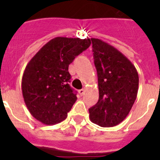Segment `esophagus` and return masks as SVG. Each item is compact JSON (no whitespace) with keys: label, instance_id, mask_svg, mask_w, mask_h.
<instances>
[{"label":"esophagus","instance_id":"esophagus-1","mask_svg":"<svg viewBox=\"0 0 160 160\" xmlns=\"http://www.w3.org/2000/svg\"><path fill=\"white\" fill-rule=\"evenodd\" d=\"M78 93H79V94H80V95H81V96L84 95V94H85V90H84V89H82V90H78Z\"/></svg>","mask_w":160,"mask_h":160}]
</instances>
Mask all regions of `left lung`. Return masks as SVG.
<instances>
[{"instance_id": "1", "label": "left lung", "mask_w": 160, "mask_h": 160, "mask_svg": "<svg viewBox=\"0 0 160 160\" xmlns=\"http://www.w3.org/2000/svg\"><path fill=\"white\" fill-rule=\"evenodd\" d=\"M99 98L89 109L90 121L111 128L128 116L136 99L138 74L131 61L107 42L91 38Z\"/></svg>"}]
</instances>
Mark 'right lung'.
Instances as JSON below:
<instances>
[{"label":"right lung","mask_w":160,"mask_h":160,"mask_svg":"<svg viewBox=\"0 0 160 160\" xmlns=\"http://www.w3.org/2000/svg\"><path fill=\"white\" fill-rule=\"evenodd\" d=\"M90 38L58 37L44 45L23 73L22 95L33 118L46 125L62 122L77 100L69 65L90 46Z\"/></svg>","instance_id":"1"}]
</instances>
